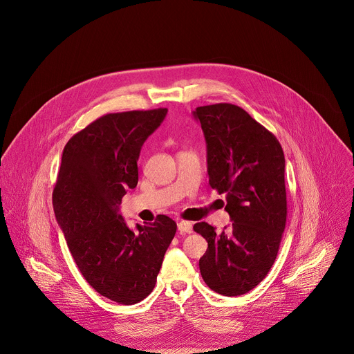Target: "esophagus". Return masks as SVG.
Wrapping results in <instances>:
<instances>
[{"label": "esophagus", "instance_id": "obj_1", "mask_svg": "<svg viewBox=\"0 0 354 354\" xmlns=\"http://www.w3.org/2000/svg\"><path fill=\"white\" fill-rule=\"evenodd\" d=\"M178 231L180 234H192L193 232V225L189 221H179L178 223Z\"/></svg>", "mask_w": 354, "mask_h": 354}]
</instances>
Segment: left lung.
<instances>
[{"label": "left lung", "mask_w": 354, "mask_h": 354, "mask_svg": "<svg viewBox=\"0 0 354 354\" xmlns=\"http://www.w3.org/2000/svg\"><path fill=\"white\" fill-rule=\"evenodd\" d=\"M207 144L212 189L225 194L232 225L216 232L207 223L193 230L209 248L198 268L205 283L227 297L255 288L272 269L287 218L284 153L279 140L232 104L193 112Z\"/></svg>", "instance_id": "8db88e82"}]
</instances>
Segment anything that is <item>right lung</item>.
I'll return each mask as SVG.
<instances>
[{"instance_id": "add662e5", "label": "right lung", "mask_w": 354, "mask_h": 354, "mask_svg": "<svg viewBox=\"0 0 354 354\" xmlns=\"http://www.w3.org/2000/svg\"><path fill=\"white\" fill-rule=\"evenodd\" d=\"M168 109L108 113L64 147L53 207L71 255L100 295L131 306L154 290L176 223L157 216L131 231L119 206L138 182L137 161Z\"/></svg>"}]
</instances>
